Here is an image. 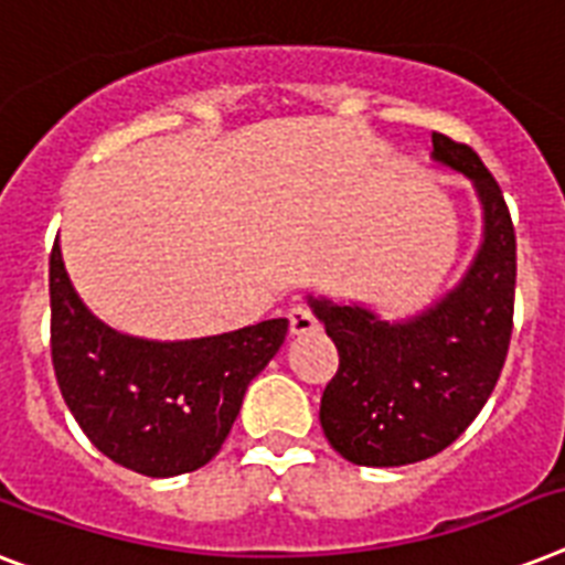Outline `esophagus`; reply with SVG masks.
Listing matches in <instances>:
<instances>
[{
	"label": "esophagus",
	"instance_id": "esophagus-1",
	"mask_svg": "<svg viewBox=\"0 0 565 565\" xmlns=\"http://www.w3.org/2000/svg\"><path fill=\"white\" fill-rule=\"evenodd\" d=\"M319 328V319L313 316V310L305 305H296L290 310V330L296 337H305V333H313Z\"/></svg>",
	"mask_w": 565,
	"mask_h": 565
}]
</instances>
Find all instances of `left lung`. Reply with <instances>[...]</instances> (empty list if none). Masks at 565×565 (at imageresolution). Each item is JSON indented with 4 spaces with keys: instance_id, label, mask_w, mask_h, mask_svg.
Here are the masks:
<instances>
[{
    "instance_id": "left-lung-1",
    "label": "left lung",
    "mask_w": 565,
    "mask_h": 565,
    "mask_svg": "<svg viewBox=\"0 0 565 565\" xmlns=\"http://www.w3.org/2000/svg\"><path fill=\"white\" fill-rule=\"evenodd\" d=\"M433 159L470 179L481 203L484 232L465 278L401 322L310 296L339 351L319 420L351 465L403 467L447 449L488 403L511 345L516 235L505 196L473 148L433 132Z\"/></svg>"
}]
</instances>
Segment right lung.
<instances>
[{
    "label": "right lung",
    "mask_w": 565,
    "mask_h": 565,
    "mask_svg": "<svg viewBox=\"0 0 565 565\" xmlns=\"http://www.w3.org/2000/svg\"><path fill=\"white\" fill-rule=\"evenodd\" d=\"M52 362L68 412L116 465L150 479L217 456L243 394L284 345L287 319L217 337L156 342L104 324L75 292L54 243L49 260Z\"/></svg>",
    "instance_id": "obj_1"
}]
</instances>
